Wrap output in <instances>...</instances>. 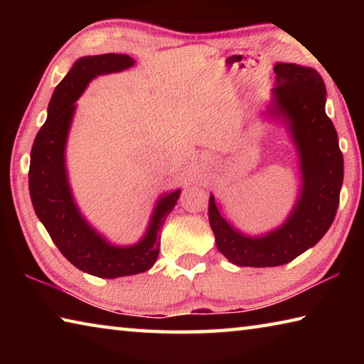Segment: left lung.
Wrapping results in <instances>:
<instances>
[{
    "mask_svg": "<svg viewBox=\"0 0 364 364\" xmlns=\"http://www.w3.org/2000/svg\"><path fill=\"white\" fill-rule=\"evenodd\" d=\"M267 115L284 125L299 159L297 200L282 225L245 234L225 218L210 194L208 221L218 250L237 267H281L316 245L334 221L343 181V157L326 115V86L311 67L276 63Z\"/></svg>",
    "mask_w": 364,
    "mask_h": 364,
    "instance_id": "obj_1",
    "label": "left lung"
}]
</instances>
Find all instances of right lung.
Masks as SVG:
<instances>
[{
    "mask_svg": "<svg viewBox=\"0 0 364 364\" xmlns=\"http://www.w3.org/2000/svg\"><path fill=\"white\" fill-rule=\"evenodd\" d=\"M133 65V58L115 53L77 59L63 82L54 88L46 122L30 152L28 189L36 217L60 254L73 267L97 278L115 279L152 268L160 250V230L181 194V189H175L159 197L144 236L132 245L109 242L86 221L73 199L65 147L78 97L93 78L123 72Z\"/></svg>",
    "mask_w": 364,
    "mask_h": 364,
    "instance_id": "1",
    "label": "right lung"
}]
</instances>
